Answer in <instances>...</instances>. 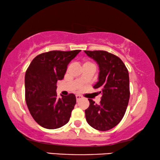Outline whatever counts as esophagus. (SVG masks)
I'll return each mask as SVG.
<instances>
[{
	"instance_id": "esophagus-1",
	"label": "esophagus",
	"mask_w": 160,
	"mask_h": 160,
	"mask_svg": "<svg viewBox=\"0 0 160 160\" xmlns=\"http://www.w3.org/2000/svg\"><path fill=\"white\" fill-rule=\"evenodd\" d=\"M76 100H77V101H78V100H80L81 99H82V95H76Z\"/></svg>"
}]
</instances>
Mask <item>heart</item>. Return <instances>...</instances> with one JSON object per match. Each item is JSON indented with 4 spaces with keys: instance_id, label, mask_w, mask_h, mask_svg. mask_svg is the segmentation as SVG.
Segmentation results:
<instances>
[{
    "instance_id": "1",
    "label": "heart",
    "mask_w": 160,
    "mask_h": 160,
    "mask_svg": "<svg viewBox=\"0 0 160 160\" xmlns=\"http://www.w3.org/2000/svg\"><path fill=\"white\" fill-rule=\"evenodd\" d=\"M85 63H90V62H85ZM85 63H84V64H85Z\"/></svg>"
}]
</instances>
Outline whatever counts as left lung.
I'll use <instances>...</instances> for the list:
<instances>
[{"instance_id":"left-lung-1","label":"left lung","mask_w":160,"mask_h":160,"mask_svg":"<svg viewBox=\"0 0 160 160\" xmlns=\"http://www.w3.org/2000/svg\"><path fill=\"white\" fill-rule=\"evenodd\" d=\"M99 67L98 82L95 89H100L99 105L88 99L85 110L86 120L92 128L100 131L109 130L119 123L126 112L130 99V80L125 65L121 59L106 51H84Z\"/></svg>"}]
</instances>
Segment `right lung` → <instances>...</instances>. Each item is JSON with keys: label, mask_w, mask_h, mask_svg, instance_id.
Instances as JSON below:
<instances>
[{"label": "right lung", "mask_w": 160, "mask_h": 160, "mask_svg": "<svg viewBox=\"0 0 160 160\" xmlns=\"http://www.w3.org/2000/svg\"><path fill=\"white\" fill-rule=\"evenodd\" d=\"M80 51L42 53L32 60L26 71V103L35 121L43 128L58 129L69 121L76 96L70 94L58 98L57 82L64 78L68 65Z\"/></svg>", "instance_id": "obj_1"}]
</instances>
